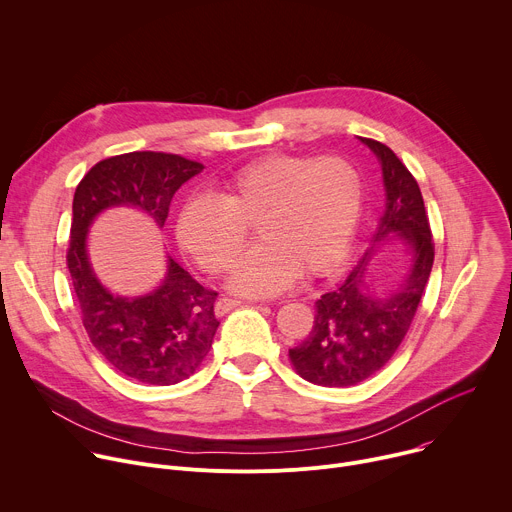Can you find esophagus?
Wrapping results in <instances>:
<instances>
[{
  "label": "esophagus",
  "instance_id": "34e87169",
  "mask_svg": "<svg viewBox=\"0 0 512 512\" xmlns=\"http://www.w3.org/2000/svg\"><path fill=\"white\" fill-rule=\"evenodd\" d=\"M240 305H242V301H238V299L221 297V299H217V303H215V315H217V317H221V315L230 313L232 309H236V307H240Z\"/></svg>",
  "mask_w": 512,
  "mask_h": 512
}]
</instances>
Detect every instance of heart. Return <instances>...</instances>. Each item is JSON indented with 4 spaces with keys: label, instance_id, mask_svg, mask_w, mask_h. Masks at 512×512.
<instances>
[{
    "label": "heart",
    "instance_id": "heart-1",
    "mask_svg": "<svg viewBox=\"0 0 512 512\" xmlns=\"http://www.w3.org/2000/svg\"><path fill=\"white\" fill-rule=\"evenodd\" d=\"M364 209L360 170L344 156L268 154L227 179L215 199L197 197L177 223L183 250L207 272L232 268L256 227L260 246L227 285L274 297L303 274L319 278L348 256Z\"/></svg>",
    "mask_w": 512,
    "mask_h": 512
}]
</instances>
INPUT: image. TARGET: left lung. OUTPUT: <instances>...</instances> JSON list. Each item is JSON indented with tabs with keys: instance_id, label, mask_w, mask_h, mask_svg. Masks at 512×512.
I'll list each match as a JSON object with an SVG mask.
<instances>
[{
	"instance_id": "obj_1",
	"label": "left lung",
	"mask_w": 512,
	"mask_h": 512,
	"mask_svg": "<svg viewBox=\"0 0 512 512\" xmlns=\"http://www.w3.org/2000/svg\"><path fill=\"white\" fill-rule=\"evenodd\" d=\"M380 160L386 207L374 246L337 289L315 303L313 329L289 350L301 378L319 386H354L376 374L399 350L427 287L435 246L421 189L409 168L382 142L360 138ZM390 233L412 246V270L396 294L376 298L367 285L373 248Z\"/></svg>"
}]
</instances>
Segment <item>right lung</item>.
<instances>
[{
    "mask_svg": "<svg viewBox=\"0 0 512 512\" xmlns=\"http://www.w3.org/2000/svg\"><path fill=\"white\" fill-rule=\"evenodd\" d=\"M203 168L179 154L128 152L97 162L75 191L67 266L83 327L113 368L144 384L170 386L195 374L219 327L217 293L168 256L164 280L152 293L111 295L89 264L87 232L101 211L118 205L138 207L162 227L179 187Z\"/></svg>",
    "mask_w": 512,
    "mask_h": 512,
    "instance_id": "1",
    "label": "right lung"
}]
</instances>
